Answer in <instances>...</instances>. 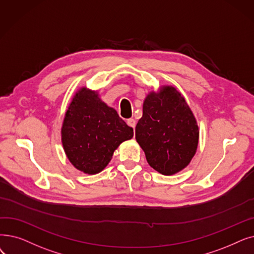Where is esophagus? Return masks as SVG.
<instances>
[{
    "instance_id": "34e87169",
    "label": "esophagus",
    "mask_w": 254,
    "mask_h": 254,
    "mask_svg": "<svg viewBox=\"0 0 254 254\" xmlns=\"http://www.w3.org/2000/svg\"><path fill=\"white\" fill-rule=\"evenodd\" d=\"M127 124L128 127H133V128L135 129V127H136V120H135V119H133V118L127 119Z\"/></svg>"
}]
</instances>
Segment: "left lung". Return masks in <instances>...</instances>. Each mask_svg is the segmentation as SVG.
I'll list each match as a JSON object with an SVG mask.
<instances>
[{"label":"left lung","instance_id":"8db88e82","mask_svg":"<svg viewBox=\"0 0 254 254\" xmlns=\"http://www.w3.org/2000/svg\"><path fill=\"white\" fill-rule=\"evenodd\" d=\"M199 128L184 96L172 86L150 92L136 126V140L150 166L164 175L187 167L197 150Z\"/></svg>","mask_w":254,"mask_h":254}]
</instances>
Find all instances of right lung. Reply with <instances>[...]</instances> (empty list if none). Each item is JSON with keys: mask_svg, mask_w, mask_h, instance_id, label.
I'll return each mask as SVG.
<instances>
[{"mask_svg": "<svg viewBox=\"0 0 254 254\" xmlns=\"http://www.w3.org/2000/svg\"><path fill=\"white\" fill-rule=\"evenodd\" d=\"M133 128L107 106L96 91L81 88L71 100L61 128L62 145L69 162L87 174L101 172L114 150L133 138Z\"/></svg>", "mask_w": 254, "mask_h": 254, "instance_id": "obj_1", "label": "right lung"}]
</instances>
